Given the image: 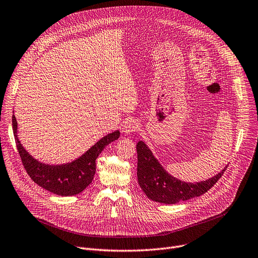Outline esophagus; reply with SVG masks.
Listing matches in <instances>:
<instances>
[{
	"label": "esophagus",
	"instance_id": "esophagus-1",
	"mask_svg": "<svg viewBox=\"0 0 258 258\" xmlns=\"http://www.w3.org/2000/svg\"><path fill=\"white\" fill-rule=\"evenodd\" d=\"M138 128H139V123L135 119H133V118L126 119L123 122V125H122V130H123V133L125 135L132 134V133L136 132Z\"/></svg>",
	"mask_w": 258,
	"mask_h": 258
}]
</instances>
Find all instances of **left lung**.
Wrapping results in <instances>:
<instances>
[{"mask_svg":"<svg viewBox=\"0 0 258 258\" xmlns=\"http://www.w3.org/2000/svg\"><path fill=\"white\" fill-rule=\"evenodd\" d=\"M137 153L140 187L150 200L162 204H177L204 195L222 177L227 168L206 181L187 183L168 174L144 142L137 144Z\"/></svg>","mask_w":258,"mask_h":258,"instance_id":"obj_1","label":"left lung"}]
</instances>
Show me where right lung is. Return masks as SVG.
<instances>
[{
  "label": "right lung",
  "mask_w": 258,
  "mask_h": 258,
  "mask_svg": "<svg viewBox=\"0 0 258 258\" xmlns=\"http://www.w3.org/2000/svg\"><path fill=\"white\" fill-rule=\"evenodd\" d=\"M12 126L16 147L28 175L42 188L63 197L78 195L86 188L96 173V159L103 149L118 139L120 135L118 131L108 134L71 163L49 166L34 159L22 147L16 135L17 121L14 115L12 116Z\"/></svg>",
  "instance_id": "add662e5"
}]
</instances>
